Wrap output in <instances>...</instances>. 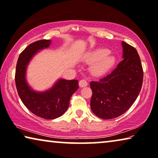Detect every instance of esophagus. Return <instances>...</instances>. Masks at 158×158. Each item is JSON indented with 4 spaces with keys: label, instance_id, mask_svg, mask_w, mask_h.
Returning a JSON list of instances; mask_svg holds the SVG:
<instances>
[{
    "label": "esophagus",
    "instance_id": "1",
    "mask_svg": "<svg viewBox=\"0 0 158 158\" xmlns=\"http://www.w3.org/2000/svg\"><path fill=\"white\" fill-rule=\"evenodd\" d=\"M87 85H88V82L85 80H81V81H79V86L81 88H84V87H86Z\"/></svg>",
    "mask_w": 158,
    "mask_h": 158
}]
</instances>
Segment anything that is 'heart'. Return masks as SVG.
I'll list each match as a JSON object with an SVG mask.
<instances>
[{"mask_svg":"<svg viewBox=\"0 0 158 158\" xmlns=\"http://www.w3.org/2000/svg\"><path fill=\"white\" fill-rule=\"evenodd\" d=\"M84 59L88 63H94L91 66L90 71L95 75L107 73L116 62L115 56L110 54V51L106 48H100L88 52Z\"/></svg>","mask_w":158,"mask_h":158,"instance_id":"1","label":"heart"}]
</instances>
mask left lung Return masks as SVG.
Segmentation results:
<instances>
[{
    "label": "left lung",
    "instance_id": "left-lung-1",
    "mask_svg": "<svg viewBox=\"0 0 158 158\" xmlns=\"http://www.w3.org/2000/svg\"><path fill=\"white\" fill-rule=\"evenodd\" d=\"M123 59L111 73L90 82V107L98 118L110 120L125 113L140 92L143 70L136 49L122 42Z\"/></svg>",
    "mask_w": 158,
    "mask_h": 158
}]
</instances>
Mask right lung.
<instances>
[{
  "instance_id": "add662e5",
  "label": "right lung",
  "mask_w": 158,
  "mask_h": 158,
  "mask_svg": "<svg viewBox=\"0 0 158 158\" xmlns=\"http://www.w3.org/2000/svg\"><path fill=\"white\" fill-rule=\"evenodd\" d=\"M51 40H41L31 43L18 58L15 81L18 95L30 111L38 117L52 120L60 117L69 106L73 94L78 89V81L59 78L51 88L36 91L29 85L26 80L28 64L38 52L48 48Z\"/></svg>"
}]
</instances>
